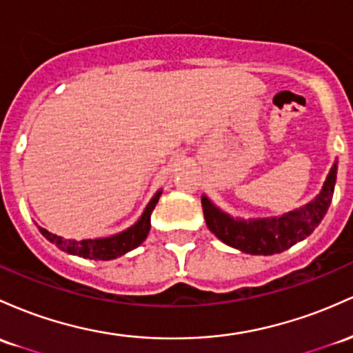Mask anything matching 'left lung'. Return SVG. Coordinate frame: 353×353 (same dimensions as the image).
<instances>
[{
  "instance_id": "left-lung-1",
  "label": "left lung",
  "mask_w": 353,
  "mask_h": 353,
  "mask_svg": "<svg viewBox=\"0 0 353 353\" xmlns=\"http://www.w3.org/2000/svg\"><path fill=\"white\" fill-rule=\"evenodd\" d=\"M335 181L336 164L328 172L323 189L315 201L298 211L271 219H233L212 206L211 201L203 196L201 203H203L204 219L211 233L236 250L250 254H263V256L281 253L312 234L313 230L321 223L334 197Z\"/></svg>"
}]
</instances>
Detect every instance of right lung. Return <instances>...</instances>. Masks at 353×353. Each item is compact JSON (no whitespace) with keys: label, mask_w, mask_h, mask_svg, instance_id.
Masks as SVG:
<instances>
[{"label":"right lung","mask_w":353,"mask_h":353,"mask_svg":"<svg viewBox=\"0 0 353 353\" xmlns=\"http://www.w3.org/2000/svg\"><path fill=\"white\" fill-rule=\"evenodd\" d=\"M159 196H161V191L150 199V203L147 204L142 218L139 219L132 228H129V230L123 231V233L120 234L110 236V238L75 241V239H63L60 238V236L48 233L43 228H40V231L50 243H55L61 251H67L70 254H77V256L90 259H102V261L119 258L122 256V254H125L127 251L137 248L147 238L150 230V212L156 208Z\"/></svg>","instance_id":"add662e5"}]
</instances>
